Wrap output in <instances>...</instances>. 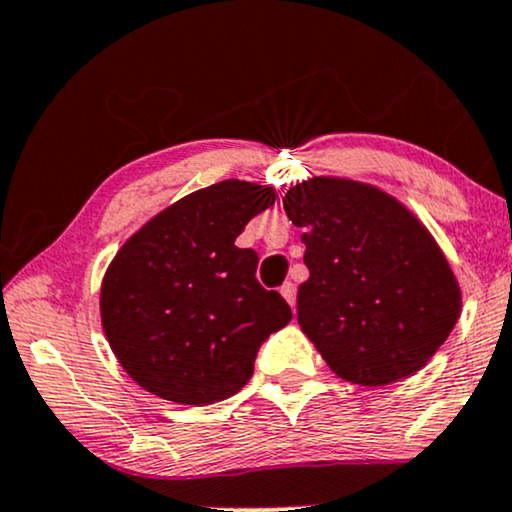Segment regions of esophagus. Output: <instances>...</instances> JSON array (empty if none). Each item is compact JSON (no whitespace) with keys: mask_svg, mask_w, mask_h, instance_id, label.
Returning <instances> with one entry per match:
<instances>
[{"mask_svg":"<svg viewBox=\"0 0 512 512\" xmlns=\"http://www.w3.org/2000/svg\"><path fill=\"white\" fill-rule=\"evenodd\" d=\"M281 295L288 300V305L295 307V295H298V288H295V283H291V281L283 283V286H281Z\"/></svg>","mask_w":512,"mask_h":512,"instance_id":"1","label":"esophagus"}]
</instances>
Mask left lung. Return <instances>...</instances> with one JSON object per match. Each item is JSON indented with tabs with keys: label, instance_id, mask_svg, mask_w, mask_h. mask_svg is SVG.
<instances>
[{
	"label": "left lung",
	"instance_id": "left-lung-1",
	"mask_svg": "<svg viewBox=\"0 0 512 512\" xmlns=\"http://www.w3.org/2000/svg\"><path fill=\"white\" fill-rule=\"evenodd\" d=\"M283 209L305 231L298 322L326 365L362 386L427 365L458 322L460 288L420 221L391 195L341 178L298 183Z\"/></svg>",
	"mask_w": 512,
	"mask_h": 512
}]
</instances>
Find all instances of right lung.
Masks as SVG:
<instances>
[{
  "label": "right lung",
  "mask_w": 512,
  "mask_h": 512,
  "mask_svg": "<svg viewBox=\"0 0 512 512\" xmlns=\"http://www.w3.org/2000/svg\"><path fill=\"white\" fill-rule=\"evenodd\" d=\"M274 200L255 183H214L147 221L109 264L104 334L145 391L183 405L229 398L269 334L291 322L286 300L257 281V252L236 245Z\"/></svg>",
  "instance_id": "obj_1"
}]
</instances>
